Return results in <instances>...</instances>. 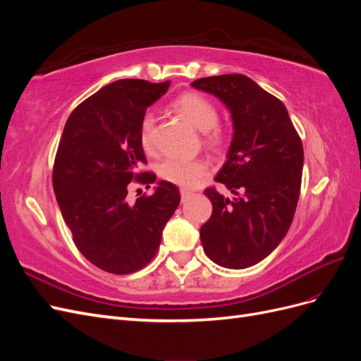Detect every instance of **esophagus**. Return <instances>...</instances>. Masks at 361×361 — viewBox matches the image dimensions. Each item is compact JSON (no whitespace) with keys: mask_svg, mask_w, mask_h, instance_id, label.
Returning a JSON list of instances; mask_svg holds the SVG:
<instances>
[{"mask_svg":"<svg viewBox=\"0 0 361 361\" xmlns=\"http://www.w3.org/2000/svg\"><path fill=\"white\" fill-rule=\"evenodd\" d=\"M192 195V192L191 191H188V190H180V199H182V202H187L190 197Z\"/></svg>","mask_w":361,"mask_h":361,"instance_id":"34e87169","label":"esophagus"}]
</instances>
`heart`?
<instances>
[{
  "label": "heart",
  "instance_id": "heart-1",
  "mask_svg": "<svg viewBox=\"0 0 361 361\" xmlns=\"http://www.w3.org/2000/svg\"><path fill=\"white\" fill-rule=\"evenodd\" d=\"M173 106L187 117L190 122L203 130L204 143L209 146L220 145L223 140V130L218 126V110L215 104L206 96L187 92L173 101ZM155 123L154 113H145L140 122V141L145 150L152 152L155 147ZM207 162L203 159H185L170 157L161 162L158 169L159 176L170 183L179 185L183 188H192L199 180L206 176Z\"/></svg>",
  "mask_w": 361,
  "mask_h": 361
}]
</instances>
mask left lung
<instances>
[{"label": "left lung", "mask_w": 361, "mask_h": 361, "mask_svg": "<svg viewBox=\"0 0 361 361\" xmlns=\"http://www.w3.org/2000/svg\"><path fill=\"white\" fill-rule=\"evenodd\" d=\"M228 108L233 138L215 182L204 190L212 215L200 228L206 256L243 269L264 260L286 236L300 199L304 152L286 106L241 73L207 76L191 84Z\"/></svg>", "instance_id": "1"}]
</instances>
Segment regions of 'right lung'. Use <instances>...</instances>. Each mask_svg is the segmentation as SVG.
<instances>
[{
    "mask_svg": "<svg viewBox=\"0 0 361 361\" xmlns=\"http://www.w3.org/2000/svg\"><path fill=\"white\" fill-rule=\"evenodd\" d=\"M170 82L118 80L71 113L59 143L52 187L81 255L111 274H130L155 257L164 226L180 202L176 185L161 180L152 195L128 203V185L157 180L146 164L141 117Z\"/></svg>",
    "mask_w": 361,
    "mask_h": 361,
    "instance_id": "right-lung-1",
    "label": "right lung"
}]
</instances>
